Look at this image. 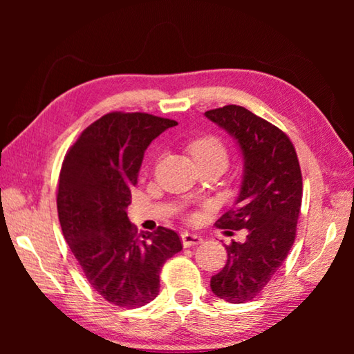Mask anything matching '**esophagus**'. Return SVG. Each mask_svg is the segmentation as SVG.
<instances>
[{"label":"esophagus","instance_id":"34e87169","mask_svg":"<svg viewBox=\"0 0 354 354\" xmlns=\"http://www.w3.org/2000/svg\"><path fill=\"white\" fill-rule=\"evenodd\" d=\"M181 241H183L184 247L189 248V247H195V245L201 243L203 242V237L198 236V234H192V232H183Z\"/></svg>","mask_w":354,"mask_h":354}]
</instances>
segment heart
Returning a JSON list of instances; mask_svg holds the SVG:
<instances>
[{
  "label": "heart",
  "instance_id": "1",
  "mask_svg": "<svg viewBox=\"0 0 354 354\" xmlns=\"http://www.w3.org/2000/svg\"><path fill=\"white\" fill-rule=\"evenodd\" d=\"M189 151L198 165L211 162V160H221L225 164L227 162V151L225 145L214 136H205L195 139L189 145Z\"/></svg>",
  "mask_w": 354,
  "mask_h": 354
}]
</instances>
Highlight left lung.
<instances>
[{
	"mask_svg": "<svg viewBox=\"0 0 354 354\" xmlns=\"http://www.w3.org/2000/svg\"><path fill=\"white\" fill-rule=\"evenodd\" d=\"M237 142L243 160L236 207L221 215L223 230H247L243 243L226 245L227 261L211 289L227 303L253 299L289 254L297 234L303 179L297 151L283 131L242 106L205 112Z\"/></svg>",
	"mask_w": 354,
	"mask_h": 354,
	"instance_id": "obj_1",
	"label": "left lung"
}]
</instances>
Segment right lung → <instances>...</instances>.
Segmentation results:
<instances>
[{"instance_id": "right-lung-1", "label": "right lung", "mask_w": 354, "mask_h": 354, "mask_svg": "<svg viewBox=\"0 0 354 354\" xmlns=\"http://www.w3.org/2000/svg\"><path fill=\"white\" fill-rule=\"evenodd\" d=\"M175 120L111 112L82 131L65 156L57 189L62 234L106 301L140 308L159 293V273L183 250L175 231L137 232L127 209L143 154Z\"/></svg>"}]
</instances>
